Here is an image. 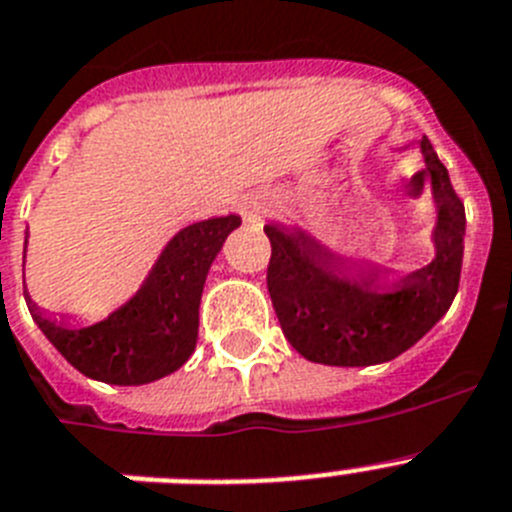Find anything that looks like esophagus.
Listing matches in <instances>:
<instances>
[{"instance_id":"esophagus-1","label":"esophagus","mask_w":512,"mask_h":512,"mask_svg":"<svg viewBox=\"0 0 512 512\" xmlns=\"http://www.w3.org/2000/svg\"><path fill=\"white\" fill-rule=\"evenodd\" d=\"M259 209H264V204H256V207H253V212H259Z\"/></svg>"}]
</instances>
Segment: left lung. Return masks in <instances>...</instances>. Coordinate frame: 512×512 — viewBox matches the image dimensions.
<instances>
[{
	"instance_id": "obj_1",
	"label": "left lung",
	"mask_w": 512,
	"mask_h": 512,
	"mask_svg": "<svg viewBox=\"0 0 512 512\" xmlns=\"http://www.w3.org/2000/svg\"><path fill=\"white\" fill-rule=\"evenodd\" d=\"M422 155L438 207L435 259L391 285H383L378 269L349 279L347 261L303 230L264 227L272 243L266 287L287 342L305 360L336 368L388 362L414 347L451 308L464 261L466 212L430 139H422Z\"/></svg>"
}]
</instances>
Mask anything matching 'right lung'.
I'll return each mask as SVG.
<instances>
[{
	"label": "right lung",
	"instance_id": "obj_1",
	"mask_svg": "<svg viewBox=\"0 0 512 512\" xmlns=\"http://www.w3.org/2000/svg\"><path fill=\"white\" fill-rule=\"evenodd\" d=\"M238 225V214H227L183 227L160 253L142 290L106 321L82 329L69 326L25 298L30 316L64 360L93 381L142 386L165 378L194 352L204 279Z\"/></svg>",
	"mask_w": 512,
	"mask_h": 512
}]
</instances>
